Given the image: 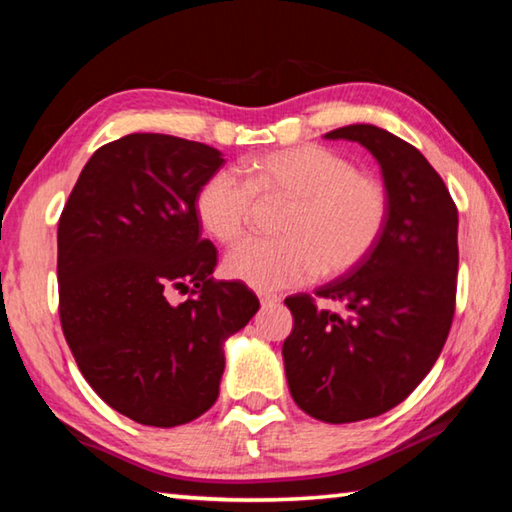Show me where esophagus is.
I'll return each instance as SVG.
<instances>
[{
    "label": "esophagus",
    "mask_w": 512,
    "mask_h": 512,
    "mask_svg": "<svg viewBox=\"0 0 512 512\" xmlns=\"http://www.w3.org/2000/svg\"><path fill=\"white\" fill-rule=\"evenodd\" d=\"M259 302H262V307H271L275 302H280V296L277 293H266V291H259Z\"/></svg>",
    "instance_id": "1"
}]
</instances>
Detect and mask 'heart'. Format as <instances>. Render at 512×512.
Here are the masks:
<instances>
[{
	"mask_svg": "<svg viewBox=\"0 0 512 512\" xmlns=\"http://www.w3.org/2000/svg\"><path fill=\"white\" fill-rule=\"evenodd\" d=\"M255 194L291 198L282 237H250L225 257V271L257 291H277L320 275H341L370 255L388 219L386 187L343 155L318 144L271 151L248 164V183L216 171L196 196L214 239L244 235Z\"/></svg>",
	"mask_w": 512,
	"mask_h": 512,
	"instance_id": "b5f03b06",
	"label": "heart"
}]
</instances>
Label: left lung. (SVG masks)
Returning a JSON list of instances; mask_svg holds the SVG:
<instances>
[{"instance_id": "left-lung-1", "label": "left lung", "mask_w": 512, "mask_h": 512, "mask_svg": "<svg viewBox=\"0 0 512 512\" xmlns=\"http://www.w3.org/2000/svg\"><path fill=\"white\" fill-rule=\"evenodd\" d=\"M375 155L388 219L375 248L348 275L284 300L293 329L282 345L291 397L311 418L345 424L404 402L427 377L452 327L458 212L443 178L400 137L372 124L329 131Z\"/></svg>"}]
</instances>
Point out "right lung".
I'll return each instance as SVG.
<instances>
[{
	"label": "right lung",
	"mask_w": 512,
	"mask_h": 512,
	"mask_svg": "<svg viewBox=\"0 0 512 512\" xmlns=\"http://www.w3.org/2000/svg\"><path fill=\"white\" fill-rule=\"evenodd\" d=\"M221 151L133 133L92 153L58 221L60 325L88 384L117 413L178 427L219 397L223 345L257 314L246 284L216 282L196 196ZM173 290L190 293L176 306Z\"/></svg>",
	"instance_id": "right-lung-1"
}]
</instances>
